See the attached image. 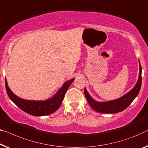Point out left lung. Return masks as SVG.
I'll list each match as a JSON object with an SVG mask.
<instances>
[{
    "instance_id": "1",
    "label": "left lung",
    "mask_w": 148,
    "mask_h": 148,
    "mask_svg": "<svg viewBox=\"0 0 148 148\" xmlns=\"http://www.w3.org/2000/svg\"><path fill=\"white\" fill-rule=\"evenodd\" d=\"M141 85H142V66L140 62V73H139L137 83L133 89L121 98L108 102H99L94 100L90 96L86 88H84V94L89 105L96 112L105 114H115L123 111L129 106L140 92Z\"/></svg>"
}]
</instances>
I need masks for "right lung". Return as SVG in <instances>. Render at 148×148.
Wrapping results in <instances>:
<instances>
[{
    "label": "right lung",
    "mask_w": 148,
    "mask_h": 148,
    "mask_svg": "<svg viewBox=\"0 0 148 148\" xmlns=\"http://www.w3.org/2000/svg\"><path fill=\"white\" fill-rule=\"evenodd\" d=\"M74 80V78L65 82L54 96L45 101L26 100L16 96L10 90L6 78L5 86L6 92H7L9 98L18 107L30 115L42 116L49 115L59 108L64 98L66 92L68 89V87L70 86Z\"/></svg>",
    "instance_id": "right-lung-1"
}]
</instances>
